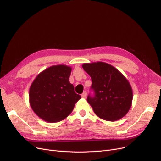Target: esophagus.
<instances>
[{
	"label": "esophagus",
	"mask_w": 161,
	"mask_h": 161,
	"mask_svg": "<svg viewBox=\"0 0 161 161\" xmlns=\"http://www.w3.org/2000/svg\"><path fill=\"white\" fill-rule=\"evenodd\" d=\"M87 92H84L83 93L81 94V97H84V98H85L86 96H87Z\"/></svg>",
	"instance_id": "1"
}]
</instances>
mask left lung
I'll use <instances>...</instances> for the list:
<instances>
[{
	"label": "left lung",
	"mask_w": 161,
	"mask_h": 161,
	"mask_svg": "<svg viewBox=\"0 0 161 161\" xmlns=\"http://www.w3.org/2000/svg\"><path fill=\"white\" fill-rule=\"evenodd\" d=\"M83 68L92 78L87 102L100 118L116 121L128 112L132 101V91L128 81L118 70L103 62L84 64Z\"/></svg>",
	"instance_id": "obj_1"
}]
</instances>
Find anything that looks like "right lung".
Here are the masks:
<instances>
[{"mask_svg":"<svg viewBox=\"0 0 161 161\" xmlns=\"http://www.w3.org/2000/svg\"><path fill=\"white\" fill-rule=\"evenodd\" d=\"M71 68L60 65L45 69L36 77L29 90L31 107L48 122L65 119L73 111L80 96L69 83Z\"/></svg>","mask_w":161,"mask_h":161,"instance_id":"obj_1","label":"right lung"}]
</instances>
